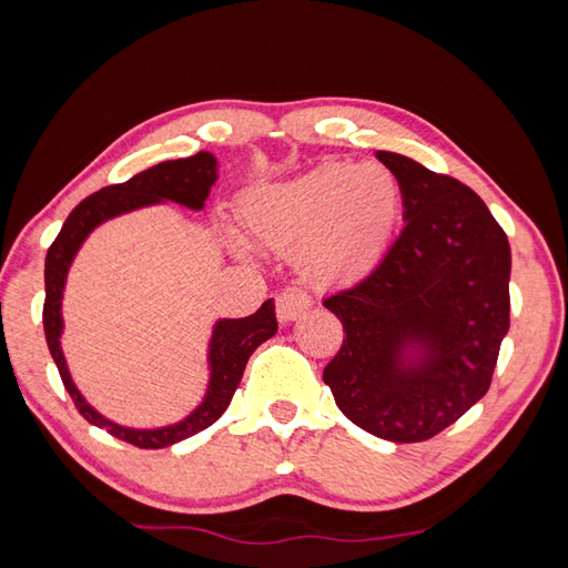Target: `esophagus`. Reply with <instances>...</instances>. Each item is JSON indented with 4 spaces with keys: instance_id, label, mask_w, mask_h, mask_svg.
<instances>
[{
    "instance_id": "1",
    "label": "esophagus",
    "mask_w": 568,
    "mask_h": 568,
    "mask_svg": "<svg viewBox=\"0 0 568 568\" xmlns=\"http://www.w3.org/2000/svg\"><path fill=\"white\" fill-rule=\"evenodd\" d=\"M310 307L312 297L305 291H300V287H285L283 293L275 295V312L281 322H295Z\"/></svg>"
}]
</instances>
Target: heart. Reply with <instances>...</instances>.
Returning a JSON list of instances; mask_svg holds the SVG:
<instances>
[{"label":"heart","mask_w":568,"mask_h":568,"mask_svg":"<svg viewBox=\"0 0 568 568\" xmlns=\"http://www.w3.org/2000/svg\"><path fill=\"white\" fill-rule=\"evenodd\" d=\"M405 204L403 180L383 163L329 161L241 202L263 244L300 256L317 283H356L388 253Z\"/></svg>","instance_id":"obj_1"}]
</instances>
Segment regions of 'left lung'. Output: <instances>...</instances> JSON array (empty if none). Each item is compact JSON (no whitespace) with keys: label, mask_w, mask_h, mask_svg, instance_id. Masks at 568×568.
<instances>
[{"label":"left lung","mask_w":568,"mask_h":568,"mask_svg":"<svg viewBox=\"0 0 568 568\" xmlns=\"http://www.w3.org/2000/svg\"><path fill=\"white\" fill-rule=\"evenodd\" d=\"M376 155L403 180L405 229L376 271L324 300L346 334L324 383L354 425L413 444L490 388L510 329V244L464 183L400 153Z\"/></svg>","instance_id":"1"}]
</instances>
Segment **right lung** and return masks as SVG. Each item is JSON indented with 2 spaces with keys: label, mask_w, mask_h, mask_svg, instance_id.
Returning a JSON list of instances; mask_svg holds the SVG:
<instances>
[{
  "label": "right lung",
  "mask_w": 568,
  "mask_h": 568,
  "mask_svg": "<svg viewBox=\"0 0 568 568\" xmlns=\"http://www.w3.org/2000/svg\"><path fill=\"white\" fill-rule=\"evenodd\" d=\"M216 165H220V161H216L210 151H200L195 155H190V159L153 165L149 171L126 180V183L102 187L88 200H82L78 207L68 214L63 229H60V234L45 253L43 329L48 352H51L55 361L65 390L80 409V415L88 419L90 425L102 427L110 432L112 437L141 446V449H163V446L178 444L192 437V434L207 429L222 417L229 403H232L234 390L239 388L241 376H244L248 356L277 332L273 300H265L261 310H256L248 317L214 322L207 346V390H204L202 403L192 409L190 415L165 427L139 429L119 425V422L98 413V409L84 400L75 381L70 376L63 346H60V336H63L65 327L63 293L68 271L72 261H75L80 246L84 244V239H88L102 222L114 220L119 214L151 207V204L161 202H175L192 212H200L204 207V200L210 197V190L216 183V178H220L216 175Z\"/></svg>",
  "instance_id": "right-lung-1"
}]
</instances>
